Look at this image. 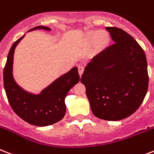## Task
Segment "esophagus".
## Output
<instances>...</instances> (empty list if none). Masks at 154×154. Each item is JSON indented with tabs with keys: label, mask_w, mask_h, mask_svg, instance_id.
<instances>
[{
	"label": "esophagus",
	"mask_w": 154,
	"mask_h": 154,
	"mask_svg": "<svg viewBox=\"0 0 154 154\" xmlns=\"http://www.w3.org/2000/svg\"><path fill=\"white\" fill-rule=\"evenodd\" d=\"M84 72V67L83 66H79L78 67V72H79L80 77H82V73Z\"/></svg>",
	"instance_id": "esophagus-1"
}]
</instances>
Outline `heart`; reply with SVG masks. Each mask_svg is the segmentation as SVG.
<instances>
[{"mask_svg": "<svg viewBox=\"0 0 154 154\" xmlns=\"http://www.w3.org/2000/svg\"><path fill=\"white\" fill-rule=\"evenodd\" d=\"M111 43V35L106 30H90L85 32L82 38V44L90 46L93 44L96 51H102L107 48Z\"/></svg>", "mask_w": 154, "mask_h": 154, "instance_id": "heart-1", "label": "heart"}]
</instances>
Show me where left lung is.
Returning a JSON list of instances; mask_svg holds the SVG:
<instances>
[{"label": "left lung", "instance_id": "obj_1", "mask_svg": "<svg viewBox=\"0 0 154 154\" xmlns=\"http://www.w3.org/2000/svg\"><path fill=\"white\" fill-rule=\"evenodd\" d=\"M106 29L115 43L91 60L81 82L85 86L93 114L117 121L134 113L147 94V60L142 48L126 31Z\"/></svg>", "mask_w": 154, "mask_h": 154}]
</instances>
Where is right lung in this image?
Here are the masks:
<instances>
[{"label": "right lung", "mask_w": 154, "mask_h": 154, "mask_svg": "<svg viewBox=\"0 0 154 154\" xmlns=\"http://www.w3.org/2000/svg\"><path fill=\"white\" fill-rule=\"evenodd\" d=\"M38 29L51 30L49 27L38 26L29 31ZM24 36L25 35L14 42L8 54L3 72L5 90L12 109L21 119L35 126H48L64 118L66 112L64 98L71 88L79 82V74L77 67H73L43 89L38 94L23 90L14 78L13 63L15 48Z\"/></svg>", "instance_id": "add662e5"}]
</instances>
